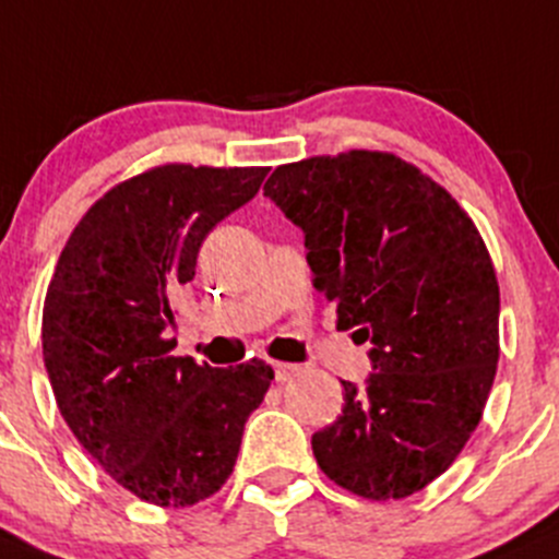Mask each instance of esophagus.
I'll return each instance as SVG.
<instances>
[{"label": "esophagus", "instance_id": "34e87169", "mask_svg": "<svg viewBox=\"0 0 559 559\" xmlns=\"http://www.w3.org/2000/svg\"><path fill=\"white\" fill-rule=\"evenodd\" d=\"M295 374H299V364L275 361V380H278V383H286V380H292Z\"/></svg>", "mask_w": 559, "mask_h": 559}]
</instances>
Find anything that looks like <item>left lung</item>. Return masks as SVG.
<instances>
[{
    "label": "left lung",
    "instance_id": "left-lung-1",
    "mask_svg": "<svg viewBox=\"0 0 559 559\" xmlns=\"http://www.w3.org/2000/svg\"><path fill=\"white\" fill-rule=\"evenodd\" d=\"M305 235L313 286L337 329L372 343L364 385L313 433L321 472L388 501L448 472L485 409L498 367L496 270L444 187L388 152L278 166L264 185Z\"/></svg>",
    "mask_w": 559,
    "mask_h": 559
}]
</instances>
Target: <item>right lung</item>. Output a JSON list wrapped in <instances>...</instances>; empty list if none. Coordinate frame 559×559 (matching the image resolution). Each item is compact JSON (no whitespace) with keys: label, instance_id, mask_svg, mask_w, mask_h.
Here are the masks:
<instances>
[{"label":"right lung","instance_id":"1","mask_svg":"<svg viewBox=\"0 0 559 559\" xmlns=\"http://www.w3.org/2000/svg\"><path fill=\"white\" fill-rule=\"evenodd\" d=\"M267 168H152L111 187L69 235L47 286L43 356L58 409L117 485L192 507L233 474L273 367L171 356L174 305L205 235L260 192Z\"/></svg>","mask_w":559,"mask_h":559}]
</instances>
